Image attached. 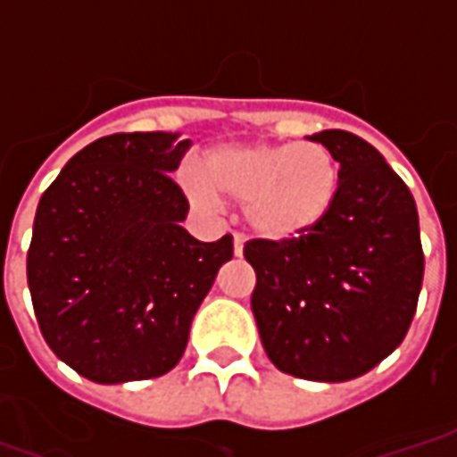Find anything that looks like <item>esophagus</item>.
<instances>
[{
    "mask_svg": "<svg viewBox=\"0 0 457 457\" xmlns=\"http://www.w3.org/2000/svg\"><path fill=\"white\" fill-rule=\"evenodd\" d=\"M242 249H245V235L235 232V254L237 257H242Z\"/></svg>",
    "mask_w": 457,
    "mask_h": 457,
    "instance_id": "34e87169",
    "label": "esophagus"
}]
</instances>
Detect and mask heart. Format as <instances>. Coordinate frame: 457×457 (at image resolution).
Segmentation results:
<instances>
[{"label":"heart","mask_w":457,"mask_h":457,"mask_svg":"<svg viewBox=\"0 0 457 457\" xmlns=\"http://www.w3.org/2000/svg\"><path fill=\"white\" fill-rule=\"evenodd\" d=\"M340 163L313 141L303 144H222L203 154L198 169L180 166L179 183L190 200L242 203L254 235L291 242L318 229L340 195Z\"/></svg>","instance_id":"1"}]
</instances>
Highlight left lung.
Returning a JSON list of instances; mask_svg holds the SVG:
<instances>
[{
  "instance_id": "obj_1",
  "label": "left lung",
  "mask_w": 457,
  "mask_h": 457,
  "mask_svg": "<svg viewBox=\"0 0 457 457\" xmlns=\"http://www.w3.org/2000/svg\"><path fill=\"white\" fill-rule=\"evenodd\" d=\"M340 163L326 222L291 242L245 245L252 311L269 360L311 382L362 377L402 345L419 303L423 249L411 190L372 144L318 131Z\"/></svg>"
}]
</instances>
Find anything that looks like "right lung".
Masks as SVG:
<instances>
[{
	"label": "right lung",
	"mask_w": 457,
	"mask_h": 457,
	"mask_svg": "<svg viewBox=\"0 0 457 457\" xmlns=\"http://www.w3.org/2000/svg\"><path fill=\"white\" fill-rule=\"evenodd\" d=\"M190 139L170 131L87 144L48 186L34 218L26 278L48 347L97 384L173 370L190 320L232 237L200 242L180 222L188 200L170 179Z\"/></svg>",
	"instance_id": "right-lung-1"
}]
</instances>
